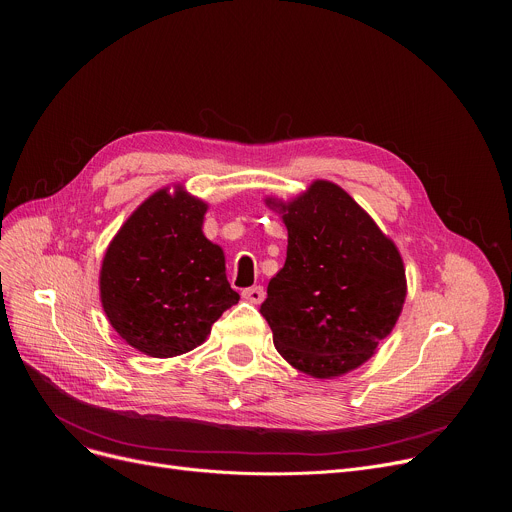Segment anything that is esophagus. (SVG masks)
I'll use <instances>...</instances> for the list:
<instances>
[{"instance_id": "34e87169", "label": "esophagus", "mask_w": 512, "mask_h": 512, "mask_svg": "<svg viewBox=\"0 0 512 512\" xmlns=\"http://www.w3.org/2000/svg\"><path fill=\"white\" fill-rule=\"evenodd\" d=\"M243 298L251 304H261L265 300V291L261 285H253V287L243 289Z\"/></svg>"}]
</instances>
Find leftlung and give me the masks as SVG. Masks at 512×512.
I'll list each match as a JSON object with an SVG mask.
<instances>
[{
  "instance_id": "1",
  "label": "left lung",
  "mask_w": 512,
  "mask_h": 512,
  "mask_svg": "<svg viewBox=\"0 0 512 512\" xmlns=\"http://www.w3.org/2000/svg\"><path fill=\"white\" fill-rule=\"evenodd\" d=\"M265 204L287 229L285 265L261 304L277 352L314 379L358 369L391 334L407 298L397 245L328 180Z\"/></svg>"
}]
</instances>
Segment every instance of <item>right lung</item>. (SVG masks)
I'll return each instance as SVG.
<instances>
[{
	"label": "right lung",
	"mask_w": 512,
	"mask_h": 512,
	"mask_svg": "<svg viewBox=\"0 0 512 512\" xmlns=\"http://www.w3.org/2000/svg\"><path fill=\"white\" fill-rule=\"evenodd\" d=\"M206 210L182 184L162 188L129 214L105 251L101 306L113 330L143 354L194 350L239 302L223 249L202 233Z\"/></svg>",
	"instance_id": "add662e5"
}]
</instances>
